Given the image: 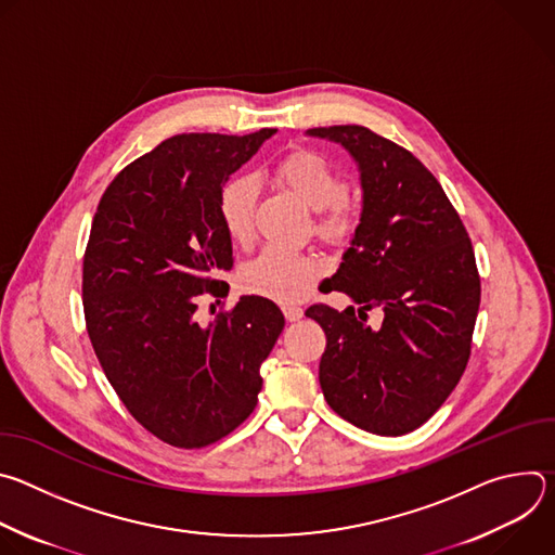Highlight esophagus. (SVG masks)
<instances>
[{
	"label": "esophagus",
	"instance_id": "1",
	"mask_svg": "<svg viewBox=\"0 0 555 555\" xmlns=\"http://www.w3.org/2000/svg\"><path fill=\"white\" fill-rule=\"evenodd\" d=\"M283 313H285V319H287L289 323L302 319V309L296 307V305H285V307H283Z\"/></svg>",
	"mask_w": 555,
	"mask_h": 555
}]
</instances>
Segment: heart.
Wrapping results in <instances>:
<instances>
[{
    "instance_id": "heart-1",
    "label": "heart",
    "mask_w": 555,
    "mask_h": 555,
    "mask_svg": "<svg viewBox=\"0 0 555 555\" xmlns=\"http://www.w3.org/2000/svg\"><path fill=\"white\" fill-rule=\"evenodd\" d=\"M276 176L311 210H315V228L323 236L334 242L349 240L356 230L358 215L345 199V176L327 157L313 151H294L279 163ZM257 197L259 182L255 176H236L225 182L219 193V221L234 244H248L253 240ZM319 272L321 263L315 257L268 246L259 257L244 266L242 285L250 294L292 305Z\"/></svg>"
}]
</instances>
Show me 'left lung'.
I'll return each mask as SVG.
<instances>
[{
	"mask_svg": "<svg viewBox=\"0 0 555 555\" xmlns=\"http://www.w3.org/2000/svg\"><path fill=\"white\" fill-rule=\"evenodd\" d=\"M307 133L343 144L362 184L360 223L330 279L358 315L353 305L305 311L327 336L321 388L343 420L400 437L439 411L469 360L481 302L472 242L437 178L404 146L360 125ZM373 306L385 311L379 331L363 323Z\"/></svg>",
	"mask_w": 555,
	"mask_h": 555,
	"instance_id": "8db88e82",
	"label": "left lung"
}]
</instances>
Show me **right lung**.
<instances>
[{
    "mask_svg": "<svg viewBox=\"0 0 555 555\" xmlns=\"http://www.w3.org/2000/svg\"><path fill=\"white\" fill-rule=\"evenodd\" d=\"M276 129L180 133L125 167L103 193L83 257V309L96 358L127 411L176 448H204L244 424L281 309L242 296L208 325L197 298L219 294L232 244L217 199Z\"/></svg>",
    "mask_w": 555,
    "mask_h": 555,
    "instance_id": "add662e5",
    "label": "right lung"
}]
</instances>
